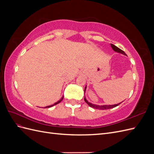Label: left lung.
<instances>
[{
    "instance_id": "obj_1",
    "label": "left lung",
    "mask_w": 154,
    "mask_h": 154,
    "mask_svg": "<svg viewBox=\"0 0 154 154\" xmlns=\"http://www.w3.org/2000/svg\"><path fill=\"white\" fill-rule=\"evenodd\" d=\"M110 46H111V48H112V49L115 51V52H116V53H121V54H124V55H127L125 54V53L123 51H122V49H120L119 48H118V47H116V45H113V44H110ZM86 88H87V85L85 86V90H84V92H85V91H86ZM84 100H85V101L86 102V103H87V105L89 106H91V107H92V108H94V109H100V110H105V109H112V108H114V107H116V106H118L120 103H122V102H121V103H118V104H115V105H95V104H92V103H90V102H88L87 100H86V98H85V97H84ZM123 102V101H122Z\"/></svg>"
}]
</instances>
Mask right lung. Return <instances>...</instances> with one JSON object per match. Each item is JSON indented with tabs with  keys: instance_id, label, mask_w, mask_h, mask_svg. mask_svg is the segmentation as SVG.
Wrapping results in <instances>:
<instances>
[{
	"instance_id": "right-lung-1",
	"label": "right lung",
	"mask_w": 154,
	"mask_h": 154,
	"mask_svg": "<svg viewBox=\"0 0 154 154\" xmlns=\"http://www.w3.org/2000/svg\"><path fill=\"white\" fill-rule=\"evenodd\" d=\"M63 96L62 97L61 99H60L59 101H58L57 102H56L55 103H54L53 105H49V106H45V107H44V108H49V107H51V106H54V105H57V104H58L59 103H60V102H61L62 101V100H63Z\"/></svg>"
}]
</instances>
